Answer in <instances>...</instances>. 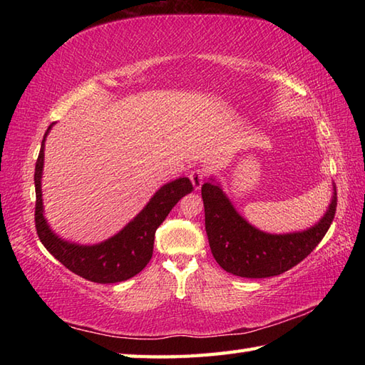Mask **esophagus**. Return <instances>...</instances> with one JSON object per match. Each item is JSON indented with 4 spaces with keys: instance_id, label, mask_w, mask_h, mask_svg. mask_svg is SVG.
Wrapping results in <instances>:
<instances>
[{
    "instance_id": "esophagus-1",
    "label": "esophagus",
    "mask_w": 365,
    "mask_h": 365,
    "mask_svg": "<svg viewBox=\"0 0 365 365\" xmlns=\"http://www.w3.org/2000/svg\"><path fill=\"white\" fill-rule=\"evenodd\" d=\"M190 180L192 183V188L195 190H200L204 182H205V173L202 169H195L190 173Z\"/></svg>"
}]
</instances>
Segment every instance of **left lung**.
I'll return each instance as SVG.
<instances>
[{
  "label": "left lung",
  "mask_w": 365,
  "mask_h": 365,
  "mask_svg": "<svg viewBox=\"0 0 365 365\" xmlns=\"http://www.w3.org/2000/svg\"><path fill=\"white\" fill-rule=\"evenodd\" d=\"M202 199L205 230L215 260L227 273L251 279L282 274L306 259L327 235L337 207L334 187L328 210L315 226L290 234H268L237 212L213 177L202 185Z\"/></svg>",
  "instance_id": "1"
}]
</instances>
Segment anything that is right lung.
<instances>
[{
  "label": "right lung",
  "mask_w": 365,
  "mask_h": 365,
  "mask_svg": "<svg viewBox=\"0 0 365 365\" xmlns=\"http://www.w3.org/2000/svg\"><path fill=\"white\" fill-rule=\"evenodd\" d=\"M53 123L46 130L41 152L36 161V230L38 240L54 259H58L72 273L97 284L122 282L136 276L152 259L153 240L160 224L166 220L173 207L185 195L192 191L188 177L169 182L155 192L149 202L125 227L111 238L97 245H78L67 242L54 234L43 216L42 173L45 157V139Z\"/></svg>",
  "instance_id": "1"
}]
</instances>
